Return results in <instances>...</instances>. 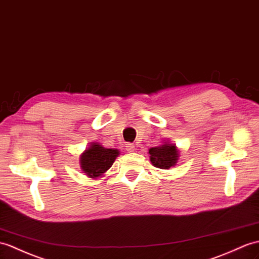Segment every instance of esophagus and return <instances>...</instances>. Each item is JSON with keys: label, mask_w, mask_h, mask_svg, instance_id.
I'll use <instances>...</instances> for the list:
<instances>
[{"label": "esophagus", "mask_w": 259, "mask_h": 259, "mask_svg": "<svg viewBox=\"0 0 259 259\" xmlns=\"http://www.w3.org/2000/svg\"><path fill=\"white\" fill-rule=\"evenodd\" d=\"M135 144L134 143H127V146H125V149H127L128 152H134L135 151Z\"/></svg>", "instance_id": "34e87169"}]
</instances>
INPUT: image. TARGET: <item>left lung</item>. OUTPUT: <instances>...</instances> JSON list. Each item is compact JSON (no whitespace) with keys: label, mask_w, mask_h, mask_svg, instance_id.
<instances>
[{"label":"left lung","mask_w":259,"mask_h":259,"mask_svg":"<svg viewBox=\"0 0 259 259\" xmlns=\"http://www.w3.org/2000/svg\"><path fill=\"white\" fill-rule=\"evenodd\" d=\"M149 154L152 165L163 170H169L170 167L176 166L180 157L177 146L170 143L169 140H164V142L159 147L150 148Z\"/></svg>","instance_id":"obj_1"}]
</instances>
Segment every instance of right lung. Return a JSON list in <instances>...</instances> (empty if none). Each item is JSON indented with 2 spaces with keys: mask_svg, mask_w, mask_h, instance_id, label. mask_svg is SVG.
<instances>
[{
  "mask_svg": "<svg viewBox=\"0 0 259 259\" xmlns=\"http://www.w3.org/2000/svg\"><path fill=\"white\" fill-rule=\"evenodd\" d=\"M119 154L118 149H107L98 142H90L79 157L80 167L88 178H101L110 169Z\"/></svg>",
  "mask_w": 259,
  "mask_h": 259,
  "instance_id": "right-lung-1",
  "label": "right lung"
}]
</instances>
